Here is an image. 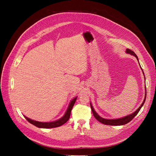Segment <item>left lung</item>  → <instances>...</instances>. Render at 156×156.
Here are the masks:
<instances>
[{
  "label": "left lung",
  "mask_w": 156,
  "mask_h": 156,
  "mask_svg": "<svg viewBox=\"0 0 156 156\" xmlns=\"http://www.w3.org/2000/svg\"><path fill=\"white\" fill-rule=\"evenodd\" d=\"M126 52L128 53V54H129L131 55H134L136 58L137 59V60L138 61V57L137 55L135 54V52L133 51H132V50H130V49L129 48H127L126 51ZM143 71V70H142ZM143 73H144V71H143ZM146 88V87H145ZM146 95H147V92H145V99L142 102V104L140 105V107H139L138 108V109H136L133 113H132V114H129V115L128 116H125L123 118H119V119H104V118H102V117H101L100 116H99L97 114V113L95 111L94 109L93 108L92 105L90 103V107H91V109H92V111L93 112V114L94 117L96 118V119L97 121H99V122H101V123L102 124H104V125H112V126H119V125H126V123H128V122H129V121H132L134 118L135 116L136 115V114L138 113V112L140 111V109L142 108V107L143 106V105L144 104V102L145 101V99H146Z\"/></svg>",
  "instance_id": "1"
}]
</instances>
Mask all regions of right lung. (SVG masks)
<instances>
[{
    "mask_svg": "<svg viewBox=\"0 0 156 156\" xmlns=\"http://www.w3.org/2000/svg\"><path fill=\"white\" fill-rule=\"evenodd\" d=\"M77 99V97H76L70 102V104L68 106V108L67 109L66 112L65 114L63 116V117H62L61 118H60L59 119L55 121H52V122H39V121H34L28 118H27V116H24V117L25 118V119L29 122H30L31 124L35 125V126L38 127V128H55V127H59L62 126V125H64V123L66 122L68 119H69L70 117V114H71V112L72 110V108L73 107L74 104H75L76 100Z\"/></svg>",
    "mask_w": 156,
    "mask_h": 156,
    "instance_id": "obj_1",
    "label": "right lung"
}]
</instances>
